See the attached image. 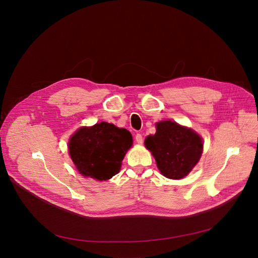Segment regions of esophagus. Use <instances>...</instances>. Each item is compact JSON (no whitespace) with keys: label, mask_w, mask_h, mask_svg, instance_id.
Returning <instances> with one entry per match:
<instances>
[{"label":"esophagus","mask_w":258,"mask_h":258,"mask_svg":"<svg viewBox=\"0 0 258 258\" xmlns=\"http://www.w3.org/2000/svg\"><path fill=\"white\" fill-rule=\"evenodd\" d=\"M135 139H136V142L138 143V144H142L143 143V136L141 134H137L136 137H135Z\"/></svg>","instance_id":"esophagus-1"}]
</instances>
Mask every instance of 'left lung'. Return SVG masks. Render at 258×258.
I'll return each instance as SVG.
<instances>
[{
	"label": "left lung",
	"mask_w": 258,
	"mask_h": 258,
	"mask_svg": "<svg viewBox=\"0 0 258 258\" xmlns=\"http://www.w3.org/2000/svg\"><path fill=\"white\" fill-rule=\"evenodd\" d=\"M145 146L156 159L161 173L171 179H180L198 163L202 140L194 131L166 120L157 123V133L145 139Z\"/></svg>",
	"instance_id": "obj_1"
}]
</instances>
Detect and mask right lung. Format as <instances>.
Here are the masks:
<instances>
[{"label":"right lung","mask_w":258,"mask_h":258,"mask_svg":"<svg viewBox=\"0 0 258 258\" xmlns=\"http://www.w3.org/2000/svg\"><path fill=\"white\" fill-rule=\"evenodd\" d=\"M132 144L133 137L127 130L100 122L77 131L68 147L82 175L107 180L119 172L121 161Z\"/></svg>","instance_id":"1"}]
</instances>
